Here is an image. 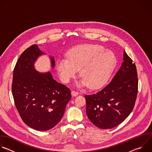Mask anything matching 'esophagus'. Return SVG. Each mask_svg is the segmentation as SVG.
<instances>
[{
    "mask_svg": "<svg viewBox=\"0 0 152 152\" xmlns=\"http://www.w3.org/2000/svg\"><path fill=\"white\" fill-rule=\"evenodd\" d=\"M71 94H72V96L75 97V96H77V95L79 94V93L77 92V91H72V93H71Z\"/></svg>",
    "mask_w": 152,
    "mask_h": 152,
    "instance_id": "obj_1",
    "label": "esophagus"
}]
</instances>
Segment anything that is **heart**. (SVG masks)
Wrapping results in <instances>:
<instances>
[{
	"mask_svg": "<svg viewBox=\"0 0 152 152\" xmlns=\"http://www.w3.org/2000/svg\"><path fill=\"white\" fill-rule=\"evenodd\" d=\"M67 58L57 60L56 68L61 80L68 83L80 71L82 77L79 87L89 85L91 89L103 86L110 77L117 65L114 53L99 45L85 44L73 48Z\"/></svg>",
	"mask_w": 152,
	"mask_h": 152,
	"instance_id": "heart-1",
	"label": "heart"
}]
</instances>
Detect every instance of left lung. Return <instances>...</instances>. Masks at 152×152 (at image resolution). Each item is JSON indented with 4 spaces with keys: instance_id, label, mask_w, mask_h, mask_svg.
<instances>
[{
    "instance_id": "obj_1",
    "label": "left lung",
    "mask_w": 152,
    "mask_h": 152,
    "mask_svg": "<svg viewBox=\"0 0 152 152\" xmlns=\"http://www.w3.org/2000/svg\"><path fill=\"white\" fill-rule=\"evenodd\" d=\"M123 62L111 82L99 92L86 95V113L97 127L107 129L121 124L134 109L138 93L135 64L124 50Z\"/></svg>"
}]
</instances>
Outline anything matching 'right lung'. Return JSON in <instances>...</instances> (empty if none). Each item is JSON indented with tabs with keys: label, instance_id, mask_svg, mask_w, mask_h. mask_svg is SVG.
<instances>
[{
	"label": "right lung",
	"instance_id": "obj_1",
	"mask_svg": "<svg viewBox=\"0 0 152 152\" xmlns=\"http://www.w3.org/2000/svg\"><path fill=\"white\" fill-rule=\"evenodd\" d=\"M45 55L37 45L25 50L15 64L12 84L13 98L21 119L38 131H48L60 121L72 97L70 89L56 81L50 72L36 70L35 62ZM49 57L53 70L54 58Z\"/></svg>",
	"mask_w": 152,
	"mask_h": 152
}]
</instances>
